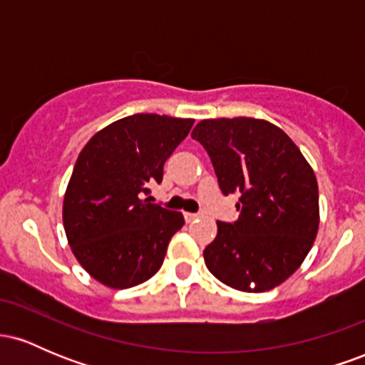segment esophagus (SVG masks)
I'll return each mask as SVG.
<instances>
[{"label":"esophagus","mask_w":365,"mask_h":365,"mask_svg":"<svg viewBox=\"0 0 365 365\" xmlns=\"http://www.w3.org/2000/svg\"><path fill=\"white\" fill-rule=\"evenodd\" d=\"M183 216H185V221L187 223H192V221H195L199 215L197 212H183Z\"/></svg>","instance_id":"esophagus-1"}]
</instances>
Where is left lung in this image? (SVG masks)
Here are the masks:
<instances>
[{
  "instance_id": "8db88e82",
  "label": "left lung",
  "mask_w": 365,
  "mask_h": 365,
  "mask_svg": "<svg viewBox=\"0 0 365 365\" xmlns=\"http://www.w3.org/2000/svg\"><path fill=\"white\" fill-rule=\"evenodd\" d=\"M207 150L225 195L238 192L235 223L217 221L204 249L207 269L240 292H267L300 267L319 228L314 170L282 128L266 120H202L192 132Z\"/></svg>"
}]
</instances>
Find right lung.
I'll return each instance as SVG.
<instances>
[{"label":"right lung","instance_id":"1","mask_svg":"<svg viewBox=\"0 0 365 365\" xmlns=\"http://www.w3.org/2000/svg\"><path fill=\"white\" fill-rule=\"evenodd\" d=\"M194 120L139 113L113 121L83 145L63 199V226L83 269L104 287L148 282L165 261L182 212L150 204L149 185Z\"/></svg>","mask_w":365,"mask_h":365}]
</instances>
